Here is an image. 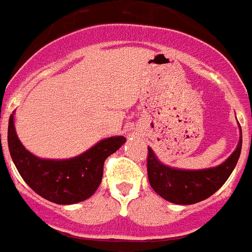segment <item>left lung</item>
Wrapping results in <instances>:
<instances>
[{
    "instance_id": "1",
    "label": "left lung",
    "mask_w": 252,
    "mask_h": 252,
    "mask_svg": "<svg viewBox=\"0 0 252 252\" xmlns=\"http://www.w3.org/2000/svg\"><path fill=\"white\" fill-rule=\"evenodd\" d=\"M240 128V141L232 155L214 168L177 169L162 164L149 147L147 155V174L154 191L166 201L178 205H192L206 200L227 182L233 169L237 165L242 149V130Z\"/></svg>"
}]
</instances>
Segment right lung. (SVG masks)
Masks as SVG:
<instances>
[{"label": "right lung", "instance_id": "add662e5", "mask_svg": "<svg viewBox=\"0 0 252 252\" xmlns=\"http://www.w3.org/2000/svg\"><path fill=\"white\" fill-rule=\"evenodd\" d=\"M126 141L123 136L109 137L75 158H41L20 142L14 114L8 120V150L19 174L35 193L59 205L77 204L90 198L102 181L105 160Z\"/></svg>", "mask_w": 252, "mask_h": 252}]
</instances>
